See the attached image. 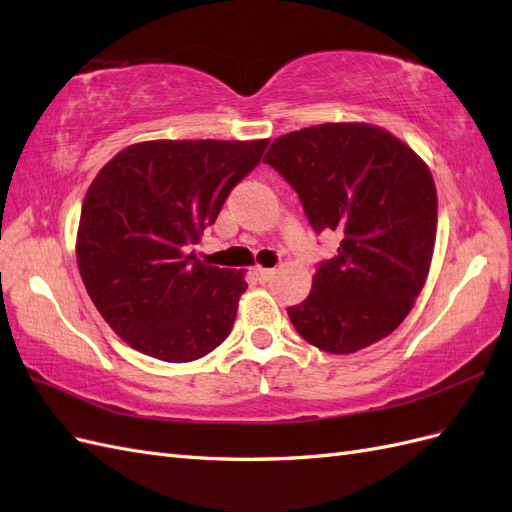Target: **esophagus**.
<instances>
[{
  "instance_id": "obj_1",
  "label": "esophagus",
  "mask_w": 512,
  "mask_h": 512,
  "mask_svg": "<svg viewBox=\"0 0 512 512\" xmlns=\"http://www.w3.org/2000/svg\"><path fill=\"white\" fill-rule=\"evenodd\" d=\"M273 269H265V267H254V275H256V280L260 282V284H265V282H269L271 277H273Z\"/></svg>"
}]
</instances>
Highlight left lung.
Here are the masks:
<instances>
[{"label":"left lung","mask_w":512,"mask_h":512,"mask_svg":"<svg viewBox=\"0 0 512 512\" xmlns=\"http://www.w3.org/2000/svg\"><path fill=\"white\" fill-rule=\"evenodd\" d=\"M297 190L309 224L342 232L309 297L288 309L297 333L331 354L391 335L431 267L438 194L418 153L361 121L320 123L275 138L262 158Z\"/></svg>","instance_id":"8db88e82"}]
</instances>
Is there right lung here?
Masks as SVG:
<instances>
[{"instance_id":"add662e5","label":"right lung","mask_w":512,"mask_h":512,"mask_svg":"<svg viewBox=\"0 0 512 512\" xmlns=\"http://www.w3.org/2000/svg\"><path fill=\"white\" fill-rule=\"evenodd\" d=\"M267 145L269 138L143 141L91 181L76 262L91 301L128 346L190 363L230 335L245 271L207 265L190 247Z\"/></svg>"}]
</instances>
